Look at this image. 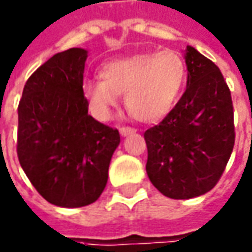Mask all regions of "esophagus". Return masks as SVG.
Instances as JSON below:
<instances>
[{"label": "esophagus", "instance_id": "34e87169", "mask_svg": "<svg viewBox=\"0 0 252 252\" xmlns=\"http://www.w3.org/2000/svg\"><path fill=\"white\" fill-rule=\"evenodd\" d=\"M136 132L135 128H131V126H120V133L123 136H126V135H131V133Z\"/></svg>", "mask_w": 252, "mask_h": 252}]
</instances>
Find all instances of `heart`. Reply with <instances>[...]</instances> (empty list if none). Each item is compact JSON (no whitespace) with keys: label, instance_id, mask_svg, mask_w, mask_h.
I'll return each mask as SVG.
<instances>
[{"label":"heart","instance_id":"1","mask_svg":"<svg viewBox=\"0 0 252 252\" xmlns=\"http://www.w3.org/2000/svg\"><path fill=\"white\" fill-rule=\"evenodd\" d=\"M99 77L83 83V95L95 117L109 119L124 94L126 107L135 119L156 123L175 106L186 81V63L172 49L142 52L104 63Z\"/></svg>","mask_w":252,"mask_h":252}]
</instances>
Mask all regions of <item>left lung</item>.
Returning <instances> with one entry per match:
<instances>
[{"label": "left lung", "mask_w": 252, "mask_h": 252, "mask_svg": "<svg viewBox=\"0 0 252 252\" xmlns=\"http://www.w3.org/2000/svg\"><path fill=\"white\" fill-rule=\"evenodd\" d=\"M185 62V94L158 126L145 132L149 179L175 200L211 190L234 146L233 104L220 70L193 47L186 48Z\"/></svg>", "instance_id": "1"}]
</instances>
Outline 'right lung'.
<instances>
[{
    "label": "right lung",
    "instance_id": "obj_1",
    "mask_svg": "<svg viewBox=\"0 0 252 252\" xmlns=\"http://www.w3.org/2000/svg\"><path fill=\"white\" fill-rule=\"evenodd\" d=\"M87 58L83 48L54 55L27 80L18 107L19 162L42 197L66 208L96 201L120 145L117 129L88 114Z\"/></svg>",
    "mask_w": 252,
    "mask_h": 252
}]
</instances>
